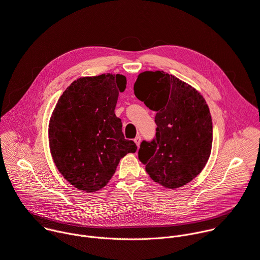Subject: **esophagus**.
Segmentation results:
<instances>
[{
    "label": "esophagus",
    "instance_id": "obj_1",
    "mask_svg": "<svg viewBox=\"0 0 260 260\" xmlns=\"http://www.w3.org/2000/svg\"><path fill=\"white\" fill-rule=\"evenodd\" d=\"M134 142L136 143V145L139 147V145H140V142H141V137L138 135V136H136L135 137V139H134Z\"/></svg>",
    "mask_w": 260,
    "mask_h": 260
}]
</instances>
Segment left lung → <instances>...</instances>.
<instances>
[{"instance_id": "8db88e82", "label": "left lung", "mask_w": 260, "mask_h": 260, "mask_svg": "<svg viewBox=\"0 0 260 260\" xmlns=\"http://www.w3.org/2000/svg\"><path fill=\"white\" fill-rule=\"evenodd\" d=\"M134 93L156 112L155 138L141 143L139 160L165 188L188 184L204 169L211 152L212 122L205 100L196 88L164 71L141 72Z\"/></svg>"}]
</instances>
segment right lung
Listing matches in <instances>:
<instances>
[{"label": "right lung", "instance_id": "right-lung-1", "mask_svg": "<svg viewBox=\"0 0 260 260\" xmlns=\"http://www.w3.org/2000/svg\"><path fill=\"white\" fill-rule=\"evenodd\" d=\"M122 74L85 76L74 80L60 96L49 123L53 160L62 176L87 193L105 187L120 159L137 150L122 132L115 114L126 89Z\"/></svg>", "mask_w": 260, "mask_h": 260}]
</instances>
